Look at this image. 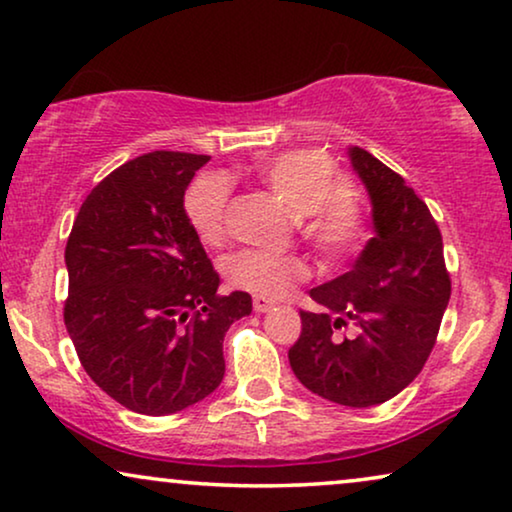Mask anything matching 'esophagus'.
Listing matches in <instances>:
<instances>
[{
  "label": "esophagus",
  "mask_w": 512,
  "mask_h": 512,
  "mask_svg": "<svg viewBox=\"0 0 512 512\" xmlns=\"http://www.w3.org/2000/svg\"><path fill=\"white\" fill-rule=\"evenodd\" d=\"M273 306H276V304H273V301L266 299V297H255L253 299V308L257 313H269Z\"/></svg>",
  "instance_id": "1"
}]
</instances>
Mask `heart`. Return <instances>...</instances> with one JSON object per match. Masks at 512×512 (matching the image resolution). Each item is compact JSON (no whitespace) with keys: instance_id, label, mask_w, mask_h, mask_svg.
<instances>
[{"instance_id":"b5f03b06","label":"heart","mask_w":512,"mask_h":512,"mask_svg":"<svg viewBox=\"0 0 512 512\" xmlns=\"http://www.w3.org/2000/svg\"><path fill=\"white\" fill-rule=\"evenodd\" d=\"M255 174L297 213L306 241L325 259L348 255L364 234V208L348 190L345 176L320 150H287L255 162ZM229 183L201 176L185 194V215L201 243L215 246L225 236ZM227 283L255 297L280 299L308 276L306 262L290 253L239 250L222 264Z\"/></svg>"}]
</instances>
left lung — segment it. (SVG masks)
Returning <instances> with one entry per match:
<instances>
[{
  "label": "left lung",
  "mask_w": 512,
  "mask_h": 512,
  "mask_svg": "<svg viewBox=\"0 0 512 512\" xmlns=\"http://www.w3.org/2000/svg\"><path fill=\"white\" fill-rule=\"evenodd\" d=\"M348 155L371 197L376 236L348 273L313 287L320 311H301L287 357L313 394L369 408L422 371L450 301V273L441 229L413 187L369 150L352 146ZM343 326H355L356 336L338 337Z\"/></svg>",
  "instance_id": "8db88e82"
}]
</instances>
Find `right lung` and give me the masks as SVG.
Wrapping results in <instances>:
<instances>
[{
  "label": "right lung",
  "mask_w": 512,
  "mask_h": 512,
  "mask_svg": "<svg viewBox=\"0 0 512 512\" xmlns=\"http://www.w3.org/2000/svg\"><path fill=\"white\" fill-rule=\"evenodd\" d=\"M208 155L155 150L111 171L83 201L64 262V325L83 369L122 406L171 415L225 376L222 341L253 311L220 276L185 215Z\"/></svg>",
  "instance_id": "add662e5"
}]
</instances>
